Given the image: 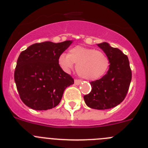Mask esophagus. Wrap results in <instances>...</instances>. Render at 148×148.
<instances>
[{
  "instance_id": "34e87169",
  "label": "esophagus",
  "mask_w": 148,
  "mask_h": 148,
  "mask_svg": "<svg viewBox=\"0 0 148 148\" xmlns=\"http://www.w3.org/2000/svg\"><path fill=\"white\" fill-rule=\"evenodd\" d=\"M80 83H81V80H79V79H75V80H74V85H79Z\"/></svg>"
}]
</instances>
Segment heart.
<instances>
[{"mask_svg": "<svg viewBox=\"0 0 148 148\" xmlns=\"http://www.w3.org/2000/svg\"><path fill=\"white\" fill-rule=\"evenodd\" d=\"M77 64V73L88 80H96L107 72L110 61L103 52L95 49L76 46L69 54L62 53L58 58V64L66 72L71 71Z\"/></svg>", "mask_w": 148, "mask_h": 148, "instance_id": "obj_1", "label": "heart"}]
</instances>
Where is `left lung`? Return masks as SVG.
<instances>
[{"mask_svg": "<svg viewBox=\"0 0 148 148\" xmlns=\"http://www.w3.org/2000/svg\"><path fill=\"white\" fill-rule=\"evenodd\" d=\"M110 61L105 75L90 82V93L84 96L85 103L95 110H108L118 106L125 99L132 81V70L126 55L107 42L98 44Z\"/></svg>", "mask_w": 148, "mask_h": 148, "instance_id": "1", "label": "left lung"}]
</instances>
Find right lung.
I'll return each instance as SVG.
<instances>
[{
    "mask_svg": "<svg viewBox=\"0 0 148 148\" xmlns=\"http://www.w3.org/2000/svg\"><path fill=\"white\" fill-rule=\"evenodd\" d=\"M72 42L36 43L20 53L14 81L26 106L35 110H47L58 105L65 89L74 84V79L58 64L59 56Z\"/></svg>",
    "mask_w": 148,
    "mask_h": 148,
    "instance_id": "right-lung-1",
    "label": "right lung"
}]
</instances>
